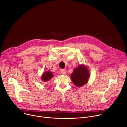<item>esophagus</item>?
I'll return each mask as SVG.
<instances>
[{
  "instance_id": "34e87169",
  "label": "esophagus",
  "mask_w": 127,
  "mask_h": 127,
  "mask_svg": "<svg viewBox=\"0 0 127 127\" xmlns=\"http://www.w3.org/2000/svg\"><path fill=\"white\" fill-rule=\"evenodd\" d=\"M61 73L62 74L65 75V74H66V70H65V69H61Z\"/></svg>"
}]
</instances>
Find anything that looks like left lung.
<instances>
[{
	"instance_id": "1",
	"label": "left lung",
	"mask_w": 127,
	"mask_h": 127,
	"mask_svg": "<svg viewBox=\"0 0 127 127\" xmlns=\"http://www.w3.org/2000/svg\"><path fill=\"white\" fill-rule=\"evenodd\" d=\"M90 76L89 70L87 66L84 64H80L75 68L70 75L71 79L74 84L78 87L83 86L86 84Z\"/></svg>"
}]
</instances>
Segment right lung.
I'll list each match as a JSON object with an SVG mask.
<instances>
[{
	"label": "right lung",
	"mask_w": 127,
	"mask_h": 127,
	"mask_svg": "<svg viewBox=\"0 0 127 127\" xmlns=\"http://www.w3.org/2000/svg\"><path fill=\"white\" fill-rule=\"evenodd\" d=\"M53 76L54 75H53L52 72L50 71H48L43 72V73L42 74V75L41 76V79L43 82H46L51 80Z\"/></svg>",
	"instance_id": "right-lung-1"
}]
</instances>
